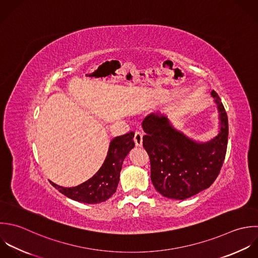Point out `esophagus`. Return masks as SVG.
Here are the masks:
<instances>
[{
	"label": "esophagus",
	"instance_id": "34e87169",
	"mask_svg": "<svg viewBox=\"0 0 258 258\" xmlns=\"http://www.w3.org/2000/svg\"><path fill=\"white\" fill-rule=\"evenodd\" d=\"M134 141H135V144L138 148H142L143 147V134L140 133V132H137L135 134Z\"/></svg>",
	"mask_w": 258,
	"mask_h": 258
}]
</instances>
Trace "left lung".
I'll list each match as a JSON object with an SVG mask.
<instances>
[{
  "instance_id": "8db88e82",
  "label": "left lung",
  "mask_w": 258,
  "mask_h": 258,
  "mask_svg": "<svg viewBox=\"0 0 258 258\" xmlns=\"http://www.w3.org/2000/svg\"><path fill=\"white\" fill-rule=\"evenodd\" d=\"M211 96L218 110L217 135L206 142L187 136L163 112L152 113L143 121V145L151 161V180L164 197L190 198L209 188L223 165L228 142V118L218 94Z\"/></svg>"
}]
</instances>
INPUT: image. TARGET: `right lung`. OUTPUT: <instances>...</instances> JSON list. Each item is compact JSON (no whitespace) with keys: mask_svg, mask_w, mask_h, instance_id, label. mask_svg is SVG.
Returning a JSON list of instances; mask_svg holds the SVG:
<instances>
[{"mask_svg":"<svg viewBox=\"0 0 258 258\" xmlns=\"http://www.w3.org/2000/svg\"><path fill=\"white\" fill-rule=\"evenodd\" d=\"M135 133L116 137L109 143L105 160L99 170L86 182L70 188L52 186L66 197L85 204H98L109 199L116 191L122 163L135 148Z\"/></svg>","mask_w":258,"mask_h":258,"instance_id":"obj_1","label":"right lung"}]
</instances>
